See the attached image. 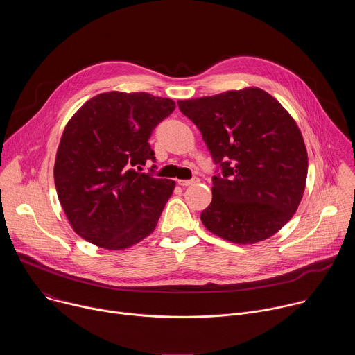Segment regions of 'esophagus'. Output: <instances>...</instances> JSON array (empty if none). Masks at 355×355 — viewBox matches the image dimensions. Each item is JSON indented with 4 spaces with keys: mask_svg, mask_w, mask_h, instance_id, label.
<instances>
[{
    "mask_svg": "<svg viewBox=\"0 0 355 355\" xmlns=\"http://www.w3.org/2000/svg\"><path fill=\"white\" fill-rule=\"evenodd\" d=\"M198 181H199L198 177H192L191 180H178V185H181V187H188V185L196 184Z\"/></svg>",
    "mask_w": 355,
    "mask_h": 355,
    "instance_id": "1",
    "label": "esophagus"
}]
</instances>
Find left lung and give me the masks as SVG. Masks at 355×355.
<instances>
[{"mask_svg": "<svg viewBox=\"0 0 355 355\" xmlns=\"http://www.w3.org/2000/svg\"><path fill=\"white\" fill-rule=\"evenodd\" d=\"M178 108L216 164L202 223L239 244L275 234L296 212L308 175L306 147L291 115L260 88L178 101Z\"/></svg>", "mask_w": 355, "mask_h": 355, "instance_id": "1", "label": "left lung"}]
</instances>
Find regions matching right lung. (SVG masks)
<instances>
[{
    "instance_id": "1",
    "label": "right lung",
    "mask_w": 355,
    "mask_h": 355,
    "mask_svg": "<svg viewBox=\"0 0 355 355\" xmlns=\"http://www.w3.org/2000/svg\"><path fill=\"white\" fill-rule=\"evenodd\" d=\"M175 110L168 98L147 92L99 94L67 123L56 156L55 184L74 232L108 250L147 237L175 182L155 177L148 139Z\"/></svg>"
}]
</instances>
